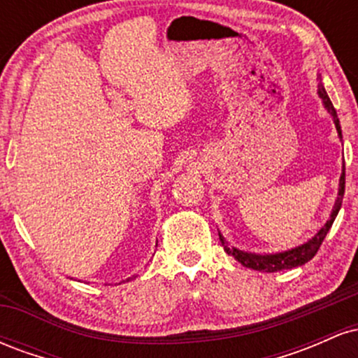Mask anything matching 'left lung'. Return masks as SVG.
Masks as SVG:
<instances>
[{
    "mask_svg": "<svg viewBox=\"0 0 358 358\" xmlns=\"http://www.w3.org/2000/svg\"><path fill=\"white\" fill-rule=\"evenodd\" d=\"M318 96H320V99L323 101L324 109H327L328 113H330V116L334 117L336 133H338V138L342 139V127H340L338 116H336V110L334 108V104H331L330 97H328L323 84L318 85ZM343 193H345V163L342 166V175H340V182H338V196H336L334 208H331L330 219H328L327 224H324L323 227L320 229V231L316 232L313 237H311V239H308L305 244H299V245H296V248L282 250V252L252 254V252H244V250H239L236 248H229V244L225 242L224 236L219 232V237H220L222 245H224V250L229 254V256H232L234 259H236V261H239L242 266H245V268H249V269L259 271V273H278V271H282V269L299 268V266L306 264L310 259H313L315 254L318 252L320 245H322V242L324 237H327L328 231H330V227L334 225V220L336 219V215H338L340 207H342V202H343Z\"/></svg>",
    "mask_w": 358,
    "mask_h": 358,
    "instance_id": "8db88e82",
    "label": "left lung"
}]
</instances>
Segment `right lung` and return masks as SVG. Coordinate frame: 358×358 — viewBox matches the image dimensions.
<instances>
[{
	"label": "right lung",
	"instance_id": "right-lung-1",
	"mask_svg": "<svg viewBox=\"0 0 358 358\" xmlns=\"http://www.w3.org/2000/svg\"><path fill=\"white\" fill-rule=\"evenodd\" d=\"M133 278H134V276H133ZM133 278H127V279H126V281H131V279H133ZM122 282H124V281H122Z\"/></svg>",
	"mask_w": 358,
	"mask_h": 358
}]
</instances>
